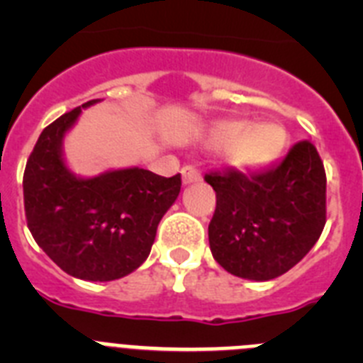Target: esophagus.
<instances>
[{
  "label": "esophagus",
  "mask_w": 363,
  "mask_h": 363,
  "mask_svg": "<svg viewBox=\"0 0 363 363\" xmlns=\"http://www.w3.org/2000/svg\"><path fill=\"white\" fill-rule=\"evenodd\" d=\"M182 176H184V184H194V182H200L201 174L194 165H185L182 169Z\"/></svg>",
  "instance_id": "esophagus-1"
}]
</instances>
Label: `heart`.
Returning a JSON list of instances; mask_svg holds the SVG:
<instances>
[{
  "instance_id": "heart-1",
  "label": "heart",
  "mask_w": 363,
  "mask_h": 363,
  "mask_svg": "<svg viewBox=\"0 0 363 363\" xmlns=\"http://www.w3.org/2000/svg\"><path fill=\"white\" fill-rule=\"evenodd\" d=\"M209 142L216 147L229 145V162L242 171L271 165L287 145V133L272 123L255 125L245 120L221 121L213 127Z\"/></svg>"
}]
</instances>
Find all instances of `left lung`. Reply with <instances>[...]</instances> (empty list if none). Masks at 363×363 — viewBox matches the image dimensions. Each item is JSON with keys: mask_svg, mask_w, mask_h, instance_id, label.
Here are the masks:
<instances>
[{"mask_svg": "<svg viewBox=\"0 0 363 363\" xmlns=\"http://www.w3.org/2000/svg\"><path fill=\"white\" fill-rule=\"evenodd\" d=\"M205 182L216 192L211 252L234 277L272 280L318 242L327 216V178L309 140L294 143L267 171H211Z\"/></svg>", "mask_w": 363, "mask_h": 363, "instance_id": "obj_1", "label": "left lung"}]
</instances>
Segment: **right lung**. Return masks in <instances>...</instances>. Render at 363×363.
<instances>
[{"label":"right lung","instance_id":"1","mask_svg":"<svg viewBox=\"0 0 363 363\" xmlns=\"http://www.w3.org/2000/svg\"><path fill=\"white\" fill-rule=\"evenodd\" d=\"M92 104L96 99L82 107ZM82 107L38 138L23 172L25 216L38 245L67 274L111 281L145 262L160 220L178 198L182 176L163 178L138 167L91 179L70 174L62 140Z\"/></svg>","mask_w":363,"mask_h":363}]
</instances>
